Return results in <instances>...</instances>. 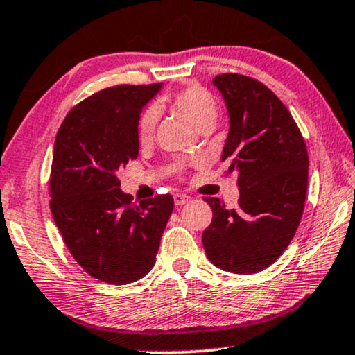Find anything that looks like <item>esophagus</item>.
I'll return each mask as SVG.
<instances>
[{
	"label": "esophagus",
	"instance_id": "34e87169",
	"mask_svg": "<svg viewBox=\"0 0 355 355\" xmlns=\"http://www.w3.org/2000/svg\"><path fill=\"white\" fill-rule=\"evenodd\" d=\"M191 200V197L186 196V193H174V205L176 207H182Z\"/></svg>",
	"mask_w": 355,
	"mask_h": 355
}]
</instances>
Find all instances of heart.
I'll return each instance as SVG.
<instances>
[{
  "instance_id": "1",
  "label": "heart",
  "mask_w": 355,
  "mask_h": 355,
  "mask_svg": "<svg viewBox=\"0 0 355 355\" xmlns=\"http://www.w3.org/2000/svg\"><path fill=\"white\" fill-rule=\"evenodd\" d=\"M169 103L182 113L197 129L203 125H213L218 113L216 98L208 92L205 87L198 84H191L182 87L176 94L169 96ZM158 121V110L155 106H148L139 119V137L140 140H148L152 137L155 125Z\"/></svg>"
}]
</instances>
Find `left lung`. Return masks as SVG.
I'll use <instances>...</instances> for the list:
<instances>
[{
  "instance_id": "left-lung-1",
  "label": "left lung",
  "mask_w": 355,
  "mask_h": 355,
  "mask_svg": "<svg viewBox=\"0 0 355 355\" xmlns=\"http://www.w3.org/2000/svg\"><path fill=\"white\" fill-rule=\"evenodd\" d=\"M213 85L230 116L221 162L226 174H237L239 203L230 210L220 198L205 197L213 220L202 242L218 268L259 273L279 259L302 218L307 148L288 108L261 82L221 74Z\"/></svg>"
}]
</instances>
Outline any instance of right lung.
Masks as SVG:
<instances>
[{"label": "right lung", "instance_id": "right-lung-1", "mask_svg": "<svg viewBox=\"0 0 355 355\" xmlns=\"http://www.w3.org/2000/svg\"><path fill=\"white\" fill-rule=\"evenodd\" d=\"M163 84L116 85L74 106L56 134L51 215L77 263L94 278L129 284L157 260L173 197L134 202L116 173L139 155V119Z\"/></svg>", "mask_w": 355, "mask_h": 355}]
</instances>
